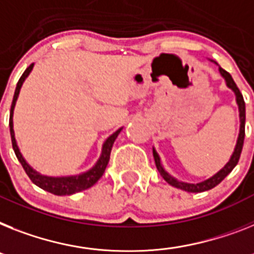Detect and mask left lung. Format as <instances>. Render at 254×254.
I'll return each instance as SVG.
<instances>
[{
	"mask_svg": "<svg viewBox=\"0 0 254 254\" xmlns=\"http://www.w3.org/2000/svg\"><path fill=\"white\" fill-rule=\"evenodd\" d=\"M210 62H214L215 64L218 66V71H219V74L221 76L225 79L226 81V85H227L234 94H235V100H236V104H238V108H239V119H240V128H239V135H238V140H236V145L234 148V152H232L231 157H230V160L228 162L226 163L225 166L222 167L219 171L213 175V177L207 178V179L202 180L200 183H186V182H182V180L177 179V178H174L171 174H169L165 170V167L162 166V162H161V157L160 154L157 153L156 148L153 146V157H154V162H156V166L157 170H158V173L161 174V177L163 179L166 180L167 183L170 186H173L175 188H179V190H187V192H204V190H209L211 188H214L215 186L221 183L222 180L225 179L227 177L228 174L231 173L234 167L238 165L239 162V158H240V153H242L243 149V144H244V136H245V102H244V98H243V94L240 93L239 91V88L236 87L235 81L232 79V76L228 74L227 71L223 70L219 64L215 62V61L210 60Z\"/></svg>",
	"mask_w": 254,
	"mask_h": 254,
	"instance_id": "1",
	"label": "left lung"
}]
</instances>
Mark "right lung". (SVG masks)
<instances>
[{
    "instance_id": "obj_1",
    "label": "right lung",
    "mask_w": 254,
    "mask_h": 254,
    "mask_svg": "<svg viewBox=\"0 0 254 254\" xmlns=\"http://www.w3.org/2000/svg\"><path fill=\"white\" fill-rule=\"evenodd\" d=\"M33 68V64H29L26 68V71L23 72V75L19 79L18 84H16L15 92H14V97H12L11 102V109H10V135H11V142H12V149L15 152V156L18 158V161L22 163L23 169L27 173V175L29 177V179L32 180V183H35L37 187L43 188L44 190H48L50 193L57 194V196H70V194L77 193V192H81V190H88L91 188L93 184H96L100 180V178L104 175L105 169L108 166L109 160H110V153H112L113 144H114L115 139L118 137V135L121 133V131L123 129V127H121L119 129L112 133L109 136L108 139L105 140L104 144H102L101 154L98 157V160L96 161L93 166L89 170L84 171V173L76 174V175H66V177H49V175H43L40 174L39 171L33 169L26 160L24 157L20 153L19 149L18 142L15 139V132H14V122H12V117H14V109H15L16 100L19 97V93H20V89H22V85L24 83L28 75L31 74V71Z\"/></svg>"
}]
</instances>
